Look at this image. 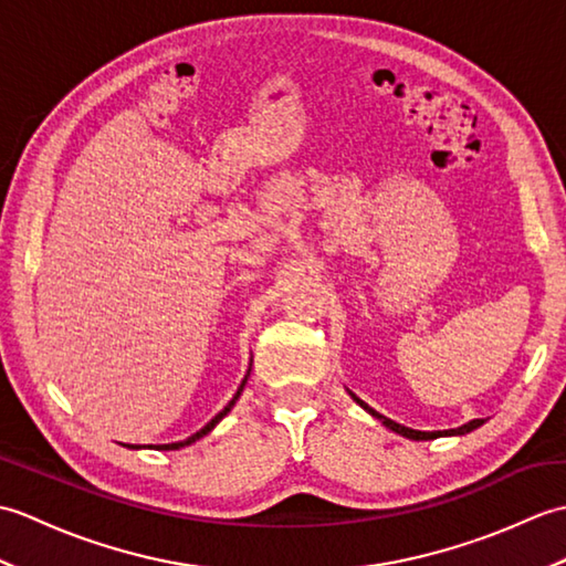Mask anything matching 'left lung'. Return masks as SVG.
I'll return each mask as SVG.
<instances>
[{"instance_id":"1","label":"left lung","mask_w":566,"mask_h":566,"mask_svg":"<svg viewBox=\"0 0 566 566\" xmlns=\"http://www.w3.org/2000/svg\"><path fill=\"white\" fill-rule=\"evenodd\" d=\"M353 399L365 408V411H369L371 416L375 418H379L384 426L387 428H391L394 432H399V436H403V438H411V440H436V438H440V436H464V432H469V430H474V428H479L484 423V418H476V420H469L467 426H462V428H452V430H438V432H423V430H411V428H406V426H399V423H394L391 418H384V416H379L377 411H371V408L365 403V401H359L357 396L353 394Z\"/></svg>"}]
</instances>
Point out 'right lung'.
Listing matches in <instances>:
<instances>
[{
    "label": "right lung",
    "mask_w": 566,
    "mask_h": 566,
    "mask_svg": "<svg viewBox=\"0 0 566 566\" xmlns=\"http://www.w3.org/2000/svg\"><path fill=\"white\" fill-rule=\"evenodd\" d=\"M243 387H245V381L243 384H240V389L235 391V396H233V399L231 401H228V406L223 408V411L221 413H216L211 420H209V423L207 426H203L199 432H195V436H191V438H187V440H179V442H170V444H158V450H179V448H185V444H191V442H195V440H199V438H203V436H207V432L216 426V423H219V420L228 413V411H231V408H233V403L238 401V396H240V391H243ZM130 448H136V444H130Z\"/></svg>",
    "instance_id": "add662e5"
}]
</instances>
